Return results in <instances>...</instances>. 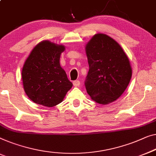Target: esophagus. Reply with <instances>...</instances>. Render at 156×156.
<instances>
[{
	"instance_id": "obj_1",
	"label": "esophagus",
	"mask_w": 156,
	"mask_h": 156,
	"mask_svg": "<svg viewBox=\"0 0 156 156\" xmlns=\"http://www.w3.org/2000/svg\"><path fill=\"white\" fill-rule=\"evenodd\" d=\"M73 85L74 86V87H79V86L80 85V80L74 81V82H73Z\"/></svg>"
}]
</instances>
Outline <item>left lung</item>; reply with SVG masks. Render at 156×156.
<instances>
[{
  "label": "left lung",
  "instance_id": "1",
  "mask_svg": "<svg viewBox=\"0 0 156 156\" xmlns=\"http://www.w3.org/2000/svg\"><path fill=\"white\" fill-rule=\"evenodd\" d=\"M86 53L89 66L84 82L88 94L100 104L113 102L125 91L132 77L128 57L118 43L103 34L92 37Z\"/></svg>",
  "mask_w": 156,
  "mask_h": 156
}]
</instances>
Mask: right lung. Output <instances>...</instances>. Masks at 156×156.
Here are the masks:
<instances>
[{"label": "right lung", "mask_w": 156, "mask_h": 156, "mask_svg": "<svg viewBox=\"0 0 156 156\" xmlns=\"http://www.w3.org/2000/svg\"><path fill=\"white\" fill-rule=\"evenodd\" d=\"M62 45L44 41L37 45L22 71L24 91L33 102L46 107L61 103L73 87L60 65Z\"/></svg>", "instance_id": "obj_1"}]
</instances>
